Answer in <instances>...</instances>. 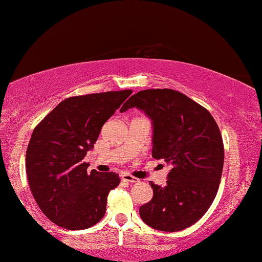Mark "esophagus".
Here are the masks:
<instances>
[{"instance_id":"1","label":"esophagus","mask_w":262,"mask_h":262,"mask_svg":"<svg viewBox=\"0 0 262 262\" xmlns=\"http://www.w3.org/2000/svg\"><path fill=\"white\" fill-rule=\"evenodd\" d=\"M121 179L125 180V181H128V183H132V184L139 183V181H140V179H137V178H135V177H133L130 174H127V173L121 174Z\"/></svg>"}]
</instances>
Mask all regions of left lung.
Returning a JSON list of instances; mask_svg holds the SVG:
<instances>
[{
    "label": "left lung",
    "mask_w": 262,
    "mask_h": 262,
    "mask_svg": "<svg viewBox=\"0 0 262 262\" xmlns=\"http://www.w3.org/2000/svg\"><path fill=\"white\" fill-rule=\"evenodd\" d=\"M137 107L152 120V157L172 166L164 187L150 183L142 221L161 231L190 227L209 209L220 187L224 145L209 111L172 89L139 91L120 110Z\"/></svg>",
    "instance_id": "obj_1"
}]
</instances>
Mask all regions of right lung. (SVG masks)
Masks as SVG:
<instances>
[{
  "mask_svg": "<svg viewBox=\"0 0 262 262\" xmlns=\"http://www.w3.org/2000/svg\"><path fill=\"white\" fill-rule=\"evenodd\" d=\"M132 92L69 97L33 129L25 157L30 189L40 210L59 227L83 230L104 217L107 195L120 178L115 172H88L83 158Z\"/></svg>",
  "mask_w": 262,
  "mask_h": 262,
  "instance_id": "1",
  "label": "right lung"
}]
</instances>
